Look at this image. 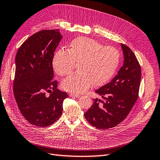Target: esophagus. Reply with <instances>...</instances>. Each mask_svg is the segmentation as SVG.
I'll use <instances>...</instances> for the list:
<instances>
[{"instance_id":"esophagus-1","label":"esophagus","mask_w":160,"mask_h":160,"mask_svg":"<svg viewBox=\"0 0 160 160\" xmlns=\"http://www.w3.org/2000/svg\"><path fill=\"white\" fill-rule=\"evenodd\" d=\"M69 96L72 97H80V95L79 94H77V93H73V92H70L69 93Z\"/></svg>"}]
</instances>
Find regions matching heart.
<instances>
[{"label": "heart", "mask_w": 160, "mask_h": 160, "mask_svg": "<svg viewBox=\"0 0 160 160\" xmlns=\"http://www.w3.org/2000/svg\"><path fill=\"white\" fill-rule=\"evenodd\" d=\"M120 61V53L112 46H103L95 40L78 37L72 41L69 50L60 49L53 57L52 67L57 74L70 73L75 62L78 72L62 82L65 91L83 92L94 84L107 82L115 73Z\"/></svg>", "instance_id": "heart-1"}]
</instances>
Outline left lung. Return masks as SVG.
<instances>
[{"instance_id":"1","label":"left lung","mask_w":160,"mask_h":160,"mask_svg":"<svg viewBox=\"0 0 160 160\" xmlns=\"http://www.w3.org/2000/svg\"><path fill=\"white\" fill-rule=\"evenodd\" d=\"M124 64L118 74L95 92L103 101L94 99V103L84 118L90 124L99 129L117 126L128 115L138 99L141 70L136 56L126 45L121 44Z\"/></svg>"}]
</instances>
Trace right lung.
Returning <instances> with one entry per match:
<instances>
[{"mask_svg":"<svg viewBox=\"0 0 160 160\" xmlns=\"http://www.w3.org/2000/svg\"><path fill=\"white\" fill-rule=\"evenodd\" d=\"M61 38L59 29L41 30L28 38L16 54L15 99L25 119L39 127L59 120L68 97L53 80L52 59Z\"/></svg>","mask_w":160,"mask_h":160,"instance_id":"obj_1","label":"right lung"}]
</instances>
